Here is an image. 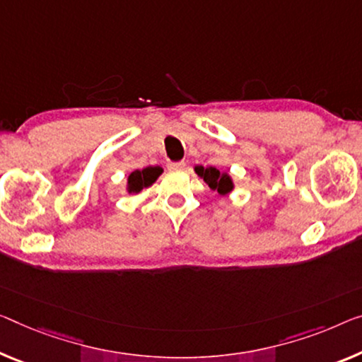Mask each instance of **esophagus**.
Here are the masks:
<instances>
[{"instance_id": "obj_1", "label": "esophagus", "mask_w": 362, "mask_h": 362, "mask_svg": "<svg viewBox=\"0 0 362 362\" xmlns=\"http://www.w3.org/2000/svg\"><path fill=\"white\" fill-rule=\"evenodd\" d=\"M186 166L185 162H170L168 163V168L170 170H182Z\"/></svg>"}]
</instances>
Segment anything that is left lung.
I'll return each instance as SVG.
<instances>
[{
    "label": "left lung",
    "instance_id": "left-lung-1",
    "mask_svg": "<svg viewBox=\"0 0 362 362\" xmlns=\"http://www.w3.org/2000/svg\"><path fill=\"white\" fill-rule=\"evenodd\" d=\"M194 170H196V173L202 177L205 182H207L210 189H214V191L221 194V196L231 192L233 187H235L231 176L228 173H221L220 170L215 168V166H209V168H204V166H196Z\"/></svg>",
    "mask_w": 362,
    "mask_h": 362
}]
</instances>
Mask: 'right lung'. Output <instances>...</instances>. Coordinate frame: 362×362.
Listing matches in <instances>:
<instances>
[{"label":"right lung","instance_id":"obj_1","mask_svg":"<svg viewBox=\"0 0 362 362\" xmlns=\"http://www.w3.org/2000/svg\"><path fill=\"white\" fill-rule=\"evenodd\" d=\"M162 173L163 170L160 168V166H148V168L144 170H134L129 176H127V192H141L144 187L152 186Z\"/></svg>","mask_w":362,"mask_h":362}]
</instances>
